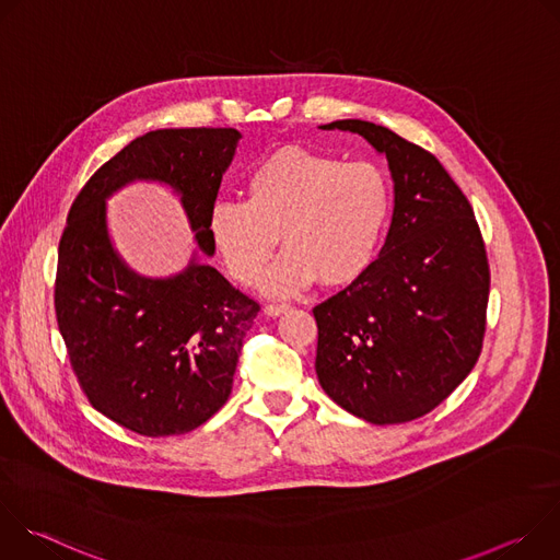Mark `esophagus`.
<instances>
[{"label": "esophagus", "mask_w": 560, "mask_h": 560, "mask_svg": "<svg viewBox=\"0 0 560 560\" xmlns=\"http://www.w3.org/2000/svg\"><path fill=\"white\" fill-rule=\"evenodd\" d=\"M288 310H290L288 303H268V305L264 307V312H266L268 316H279V314H283V312H288Z\"/></svg>", "instance_id": "1"}]
</instances>
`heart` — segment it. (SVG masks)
<instances>
[{
    "label": "heart",
    "mask_w": 560,
    "mask_h": 560,
    "mask_svg": "<svg viewBox=\"0 0 560 560\" xmlns=\"http://www.w3.org/2000/svg\"><path fill=\"white\" fill-rule=\"evenodd\" d=\"M244 192L246 201H217L208 217L212 244L236 281L255 283L279 238L285 253L264 281L277 296L314 279L350 285L374 264L392 206L378 166L285 145L248 173Z\"/></svg>",
    "instance_id": "heart-1"
}]
</instances>
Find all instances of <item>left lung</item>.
I'll list each match as a JSON object with an SVG mask.
<instances>
[{
  "mask_svg": "<svg viewBox=\"0 0 560 560\" xmlns=\"http://www.w3.org/2000/svg\"><path fill=\"white\" fill-rule=\"evenodd\" d=\"M385 154L394 212L378 259L314 305L316 376L350 415L408 423L432 412L478 361L490 296L474 210L439 159L389 128L341 119Z\"/></svg>",
  "mask_w": 560,
  "mask_h": 560,
  "instance_id": "8db88e82",
  "label": "left lung"
}]
</instances>
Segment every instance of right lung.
I'll return each mask as SVG.
<instances>
[{"instance_id":"obj_1","label":"right lung","mask_w":560,"mask_h":560,"mask_svg":"<svg viewBox=\"0 0 560 560\" xmlns=\"http://www.w3.org/2000/svg\"><path fill=\"white\" fill-rule=\"evenodd\" d=\"M234 128H164L130 141L86 182L59 242L55 312L91 406L143 436L186 434L232 392L259 303L190 259L168 279L132 272L108 236L106 199L135 179L182 195L195 238L214 255L208 217L236 143Z\"/></svg>"}]
</instances>
